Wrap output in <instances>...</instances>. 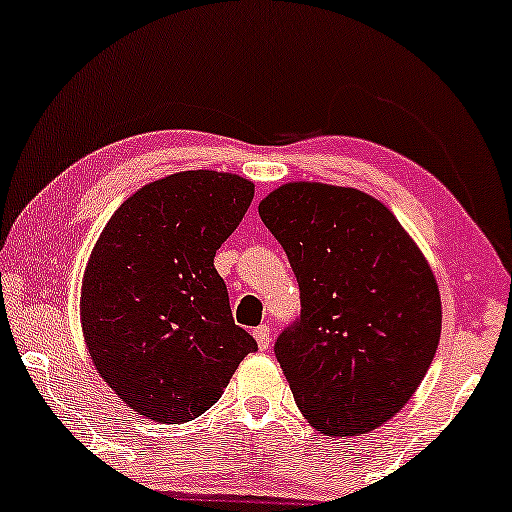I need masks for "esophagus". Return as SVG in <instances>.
Masks as SVG:
<instances>
[{"mask_svg":"<svg viewBox=\"0 0 512 512\" xmlns=\"http://www.w3.org/2000/svg\"><path fill=\"white\" fill-rule=\"evenodd\" d=\"M253 335H255V340H257V347L262 349V352H266V349H269V345H271L269 324H259L257 329H253Z\"/></svg>","mask_w":512,"mask_h":512,"instance_id":"1","label":"esophagus"}]
</instances>
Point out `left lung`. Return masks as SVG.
Segmentation results:
<instances>
[{
  "label": "left lung",
  "instance_id": "8db88e82",
  "mask_svg": "<svg viewBox=\"0 0 512 512\" xmlns=\"http://www.w3.org/2000/svg\"><path fill=\"white\" fill-rule=\"evenodd\" d=\"M301 292L276 358L326 437L375 430L409 402L441 335L430 264L398 218L356 188L294 181L259 202Z\"/></svg>",
  "mask_w": 512,
  "mask_h": 512
}]
</instances>
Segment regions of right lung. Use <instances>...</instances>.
I'll list each match as a JSON object with an SVG mask.
<instances>
[{
	"label": "right lung",
	"mask_w": 512,
	"mask_h": 512,
	"mask_svg": "<svg viewBox=\"0 0 512 512\" xmlns=\"http://www.w3.org/2000/svg\"><path fill=\"white\" fill-rule=\"evenodd\" d=\"M253 195L239 174H170L128 197L98 236L82 333L98 375L140 416L167 425L202 416L257 349L213 266Z\"/></svg>",
	"instance_id": "add662e5"
}]
</instances>
